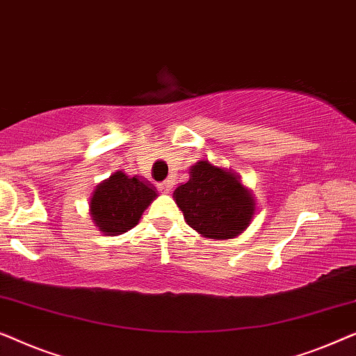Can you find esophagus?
<instances>
[{"mask_svg": "<svg viewBox=\"0 0 356 356\" xmlns=\"http://www.w3.org/2000/svg\"><path fill=\"white\" fill-rule=\"evenodd\" d=\"M172 188H173V179H165V181L159 183V189L162 193H170L172 191Z\"/></svg>", "mask_w": 356, "mask_h": 356, "instance_id": "obj_1", "label": "esophagus"}]
</instances>
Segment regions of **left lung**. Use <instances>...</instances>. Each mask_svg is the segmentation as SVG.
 <instances>
[{
	"label": "left lung",
	"mask_w": 356,
	"mask_h": 356,
	"mask_svg": "<svg viewBox=\"0 0 356 356\" xmlns=\"http://www.w3.org/2000/svg\"><path fill=\"white\" fill-rule=\"evenodd\" d=\"M173 197L184 220L202 236L225 240L241 233L254 216V201L232 172L201 160Z\"/></svg>",
	"instance_id": "obj_1"
}]
</instances>
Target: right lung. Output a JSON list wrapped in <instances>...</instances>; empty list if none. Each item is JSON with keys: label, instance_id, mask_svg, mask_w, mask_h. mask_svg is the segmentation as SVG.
<instances>
[{"label": "right lung", "instance_id": "add662e5", "mask_svg": "<svg viewBox=\"0 0 356 356\" xmlns=\"http://www.w3.org/2000/svg\"><path fill=\"white\" fill-rule=\"evenodd\" d=\"M155 196L157 191L149 181L116 172L94 191L90 199L92 220L105 235H121L138 225Z\"/></svg>", "mask_w": 356, "mask_h": 356}]
</instances>
